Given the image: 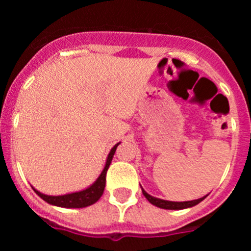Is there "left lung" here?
<instances>
[{
	"instance_id": "obj_1",
	"label": "left lung",
	"mask_w": 251,
	"mask_h": 251,
	"mask_svg": "<svg viewBox=\"0 0 251 251\" xmlns=\"http://www.w3.org/2000/svg\"><path fill=\"white\" fill-rule=\"evenodd\" d=\"M142 192L145 195V197L150 201L152 205L157 206V207L165 208V210H182V208H187V207H192V206L197 205V203H200L205 197H201V199H197V200H192V201H183V202H175V201H167V200H161V199H157V197H153L151 195H148L147 192L142 188Z\"/></svg>"
}]
</instances>
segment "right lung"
<instances>
[{"instance_id": "right-lung-1", "label": "right lung", "mask_w": 251, "mask_h": 251, "mask_svg": "<svg viewBox=\"0 0 251 251\" xmlns=\"http://www.w3.org/2000/svg\"><path fill=\"white\" fill-rule=\"evenodd\" d=\"M119 143L114 146V147L110 150L109 154H108V158L105 162V167H104L103 172L100 174V176L97 178L94 183L92 186H89L88 188L83 190V191L79 192H73V194L68 195H61V196H49V195H44L41 192H39L37 190L34 191L39 195L44 201H46L50 205L59 206V207H69V208H80V207H86V206H90L93 203H95L101 197L104 192V187H105V176L106 171L109 168L110 162H112L113 156H114L115 150L118 147Z\"/></svg>"}]
</instances>
